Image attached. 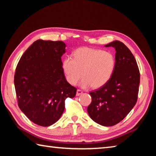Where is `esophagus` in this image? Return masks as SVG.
<instances>
[{"mask_svg": "<svg viewBox=\"0 0 156 156\" xmlns=\"http://www.w3.org/2000/svg\"><path fill=\"white\" fill-rule=\"evenodd\" d=\"M83 93V92L81 90H76V96H80V94H81Z\"/></svg>", "mask_w": 156, "mask_h": 156, "instance_id": "esophagus-1", "label": "esophagus"}]
</instances>
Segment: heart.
<instances>
[{
	"label": "heart",
	"mask_w": 156,
	"mask_h": 156,
	"mask_svg": "<svg viewBox=\"0 0 156 156\" xmlns=\"http://www.w3.org/2000/svg\"><path fill=\"white\" fill-rule=\"evenodd\" d=\"M62 68L68 83L76 85L82 76L81 86L99 88L110 80L115 68V59L110 52L89 47L80 48L73 58L65 57Z\"/></svg>",
	"instance_id": "obj_1"
}]
</instances>
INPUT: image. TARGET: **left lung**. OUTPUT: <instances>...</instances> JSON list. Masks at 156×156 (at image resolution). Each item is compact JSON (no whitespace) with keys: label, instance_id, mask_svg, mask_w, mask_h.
I'll return each instance as SVG.
<instances>
[{"label":"left lung","instance_id":"8db88e82","mask_svg":"<svg viewBox=\"0 0 156 156\" xmlns=\"http://www.w3.org/2000/svg\"><path fill=\"white\" fill-rule=\"evenodd\" d=\"M105 46L115 48V68L104 86L90 92L92 102L87 110L97 123L110 127L121 122L136 105L140 73L134 56L123 43L116 40Z\"/></svg>","mask_w":156,"mask_h":156}]
</instances>
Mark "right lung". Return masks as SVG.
<instances>
[{
	"label": "right lung",
	"mask_w": 156,
	"mask_h": 156,
	"mask_svg": "<svg viewBox=\"0 0 156 156\" xmlns=\"http://www.w3.org/2000/svg\"><path fill=\"white\" fill-rule=\"evenodd\" d=\"M62 41H35L24 52L16 69L14 86L18 106L30 121L42 127L56 122L65 109V99L76 89L66 80L61 57Z\"/></svg>",
	"instance_id": "right-lung-1"
}]
</instances>
